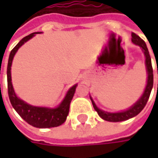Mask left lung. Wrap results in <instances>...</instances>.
I'll list each match as a JSON object with an SVG mask.
<instances>
[{"label": "left lung", "mask_w": 158, "mask_h": 158, "mask_svg": "<svg viewBox=\"0 0 158 158\" xmlns=\"http://www.w3.org/2000/svg\"><path fill=\"white\" fill-rule=\"evenodd\" d=\"M132 42L140 47L142 51L143 52L144 57H145V68H146V73H147V81H146V86L145 89L143 92L142 96L140 97V99L134 104L132 105L129 109L125 110H122V111H118V112H108L105 110H101L100 108L97 107V105L95 104L94 101L92 100V98L90 97L92 105L94 110H96L99 114V116L101 118H102L105 121L108 122H123V121H126L130 118H133L135 116H136L138 113L141 112V110L144 108L152 88H153V83H154V75H153V68H152V63H151V57L149 55V51L147 49V47L144 43V41L141 39L137 35H135V33H132Z\"/></svg>", "instance_id": "left-lung-1"}]
</instances>
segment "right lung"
Returning a JSON list of instances; mask_svg holds the SVG:
<instances>
[{"instance_id": "obj_1", "label": "right lung", "mask_w": 158, "mask_h": 158, "mask_svg": "<svg viewBox=\"0 0 158 158\" xmlns=\"http://www.w3.org/2000/svg\"><path fill=\"white\" fill-rule=\"evenodd\" d=\"M36 34H41L39 32L30 34L29 35L23 37L14 49L11 51L8 60V66H7V82H8V95L10 102L12 103V106L17 111V113L30 125L36 127V128H51V127H56L61 125L65 123L67 120V116L69 115V105L71 102V100L74 96L77 84L72 86L67 92L65 98L61 102V103L56 107V108H48V107H38V106H33L20 98L17 97L15 92L13 84H12V76H11V67L13 63L14 56L16 54L17 50L21 48L25 42L30 40L32 37H34Z\"/></svg>"}]
</instances>
